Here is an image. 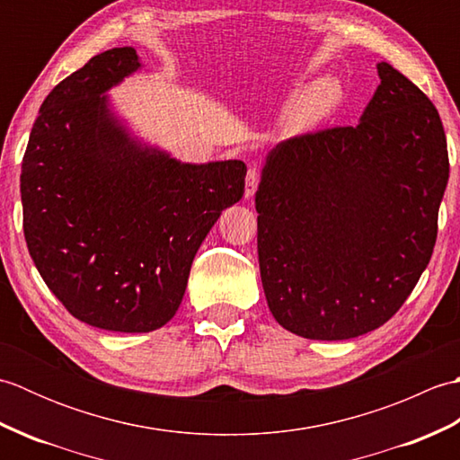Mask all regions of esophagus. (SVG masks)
<instances>
[{"mask_svg": "<svg viewBox=\"0 0 460 460\" xmlns=\"http://www.w3.org/2000/svg\"><path fill=\"white\" fill-rule=\"evenodd\" d=\"M259 181H261V173L257 168H251L247 172V185H245V198H252L255 195L257 188H259Z\"/></svg>", "mask_w": 460, "mask_h": 460, "instance_id": "esophagus-1", "label": "esophagus"}]
</instances>
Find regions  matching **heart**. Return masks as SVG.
Returning <instances> with one entry per match:
<instances>
[{"mask_svg": "<svg viewBox=\"0 0 460 460\" xmlns=\"http://www.w3.org/2000/svg\"><path fill=\"white\" fill-rule=\"evenodd\" d=\"M340 101V86L334 81H318L298 96L288 114L290 130H305L324 119Z\"/></svg>", "mask_w": 460, "mask_h": 460, "instance_id": "1", "label": "heart"}]
</instances>
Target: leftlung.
Listing matches in <instances>:
<instances>
[{"label": "left lung", "mask_w": 460, "mask_h": 460, "mask_svg": "<svg viewBox=\"0 0 460 460\" xmlns=\"http://www.w3.org/2000/svg\"><path fill=\"white\" fill-rule=\"evenodd\" d=\"M377 73L359 122L282 140L255 195L269 308L308 340L384 326L433 255L448 181L441 116L397 68Z\"/></svg>", "instance_id": "obj_1"}]
</instances>
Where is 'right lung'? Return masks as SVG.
<instances>
[{
    "label": "right lung",
    "mask_w": 460,
    "mask_h": 460,
    "mask_svg": "<svg viewBox=\"0 0 460 460\" xmlns=\"http://www.w3.org/2000/svg\"><path fill=\"white\" fill-rule=\"evenodd\" d=\"M138 66L116 47L58 83L22 164L23 233L45 285L84 324L132 334L173 318L195 252L247 175L241 160L181 164L134 142L102 94Z\"/></svg>",
    "instance_id": "obj_1"
}]
</instances>
